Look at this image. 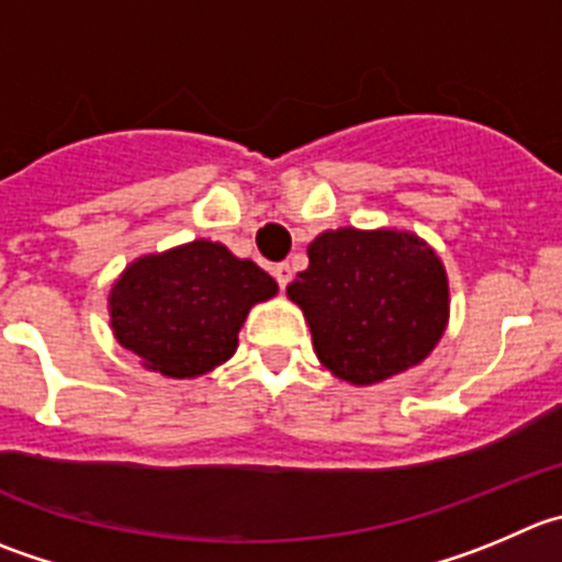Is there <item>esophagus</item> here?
Segmentation results:
<instances>
[{
  "label": "esophagus",
  "instance_id": "34e87169",
  "mask_svg": "<svg viewBox=\"0 0 562 562\" xmlns=\"http://www.w3.org/2000/svg\"><path fill=\"white\" fill-rule=\"evenodd\" d=\"M272 276H276V281H278V286H281V290H286V284H290L292 281V267L286 265H276L272 267Z\"/></svg>",
  "mask_w": 562,
  "mask_h": 562
}]
</instances>
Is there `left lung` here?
Returning a JSON list of instances; mask_svg holds the SVG:
<instances>
[{"label": "left lung", "mask_w": 562, "mask_h": 562, "mask_svg": "<svg viewBox=\"0 0 562 562\" xmlns=\"http://www.w3.org/2000/svg\"><path fill=\"white\" fill-rule=\"evenodd\" d=\"M286 286L319 364L350 386H375L422 364L450 323L445 261L405 228H328Z\"/></svg>", "instance_id": "1"}]
</instances>
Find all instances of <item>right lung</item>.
Instances as JSON below:
<instances>
[{"mask_svg":"<svg viewBox=\"0 0 562 562\" xmlns=\"http://www.w3.org/2000/svg\"><path fill=\"white\" fill-rule=\"evenodd\" d=\"M278 284L223 243L192 239L137 256L115 278L106 312L117 345L176 381L206 375L237 352L239 328Z\"/></svg>","mask_w":562,"mask_h":562,"instance_id":"obj_1","label":"right lung"}]
</instances>
